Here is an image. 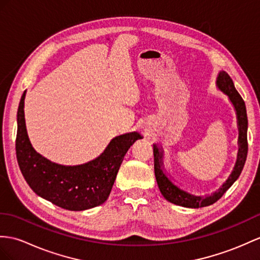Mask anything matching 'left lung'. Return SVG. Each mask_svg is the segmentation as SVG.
Instances as JSON below:
<instances>
[{"instance_id":"1","label":"left lung","mask_w":260,"mask_h":260,"mask_svg":"<svg viewBox=\"0 0 260 260\" xmlns=\"http://www.w3.org/2000/svg\"><path fill=\"white\" fill-rule=\"evenodd\" d=\"M216 86L220 91H223L225 94L229 96L231 103L233 104L234 108L236 110L237 116V125H238V153H237V160L236 164L234 167V170L230 178L226 180V182L221 185L217 192L213 193L208 196H196L191 193H187L183 191L180 187L173 184L171 180L168 178V175L164 172L163 169V151L157 147L156 144H153V155H154V173L155 179L159 185L160 192L164 196V199L168 200L171 203L175 205H180L183 207H189V208H199L204 207L214 204L215 202L218 201L224 193L229 189L233 183L235 182L240 173H242L243 168L245 166L247 152H248V142H247V128H248V120H247V112H246V106L245 101L243 100L242 96L236 90L235 86L230 75L226 72H219L217 79H216Z\"/></svg>"}]
</instances>
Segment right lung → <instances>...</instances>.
<instances>
[{
  "label": "right lung",
  "mask_w": 260,
  "mask_h": 260,
  "mask_svg": "<svg viewBox=\"0 0 260 260\" xmlns=\"http://www.w3.org/2000/svg\"><path fill=\"white\" fill-rule=\"evenodd\" d=\"M22 94L17 110L16 157L18 167L33 191L68 211H85L107 201L126 151L138 139V132L113 138L97 159L81 166H60L47 160L29 142L24 118Z\"/></svg>",
  "instance_id": "right-lung-1"
}]
</instances>
